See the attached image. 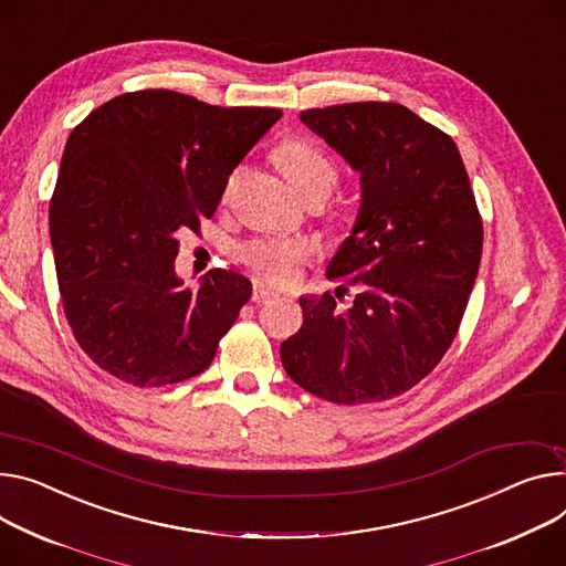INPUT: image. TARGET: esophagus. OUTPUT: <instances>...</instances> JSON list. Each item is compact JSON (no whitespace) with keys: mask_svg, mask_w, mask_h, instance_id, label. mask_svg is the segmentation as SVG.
Returning a JSON list of instances; mask_svg holds the SVG:
<instances>
[{"mask_svg":"<svg viewBox=\"0 0 566 566\" xmlns=\"http://www.w3.org/2000/svg\"><path fill=\"white\" fill-rule=\"evenodd\" d=\"M276 296H279V292H276L272 285H268V283H263V281H255V283H253V294H251V298H253L255 303H265V301L276 298Z\"/></svg>","mask_w":566,"mask_h":566,"instance_id":"esophagus-1","label":"esophagus"}]
</instances>
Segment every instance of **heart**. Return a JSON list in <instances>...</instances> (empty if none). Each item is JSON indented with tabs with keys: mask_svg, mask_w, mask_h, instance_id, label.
Segmentation results:
<instances>
[{
	"mask_svg": "<svg viewBox=\"0 0 566 566\" xmlns=\"http://www.w3.org/2000/svg\"><path fill=\"white\" fill-rule=\"evenodd\" d=\"M274 160L292 184V188L306 199L313 192L328 195L337 181V165L328 151L308 138H285L274 149ZM242 177V167H235L224 186L229 197ZM242 260L260 276L276 283H292L298 279L308 249L292 240H253L242 249Z\"/></svg>",
	"mask_w": 566,
	"mask_h": 566,
	"instance_id": "b5f03b06",
	"label": "heart"
}]
</instances>
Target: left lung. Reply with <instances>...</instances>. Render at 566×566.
I'll return each mask as SVG.
<instances>
[{"label":"left lung","instance_id":"1","mask_svg":"<svg viewBox=\"0 0 566 566\" xmlns=\"http://www.w3.org/2000/svg\"><path fill=\"white\" fill-rule=\"evenodd\" d=\"M301 122L360 171L363 199L326 272L342 285L298 298L303 326L281 344V363L337 406L395 399L449 352L481 268L483 220L464 163L451 136L401 104L311 108ZM346 284L359 294L339 312Z\"/></svg>","mask_w":566,"mask_h":566}]
</instances>
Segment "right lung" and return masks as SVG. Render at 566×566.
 Wrapping results in <instances>:
<instances>
[{"label":"right lung","instance_id":"obj_1","mask_svg":"<svg viewBox=\"0 0 566 566\" xmlns=\"http://www.w3.org/2000/svg\"><path fill=\"white\" fill-rule=\"evenodd\" d=\"M279 117V108L138 91L74 126L50 201V238L65 319L99 369L160 387L212 363L251 281L210 270L199 290L184 287L174 272L177 235L210 220L229 174Z\"/></svg>","mask_w":566,"mask_h":566}]
</instances>
